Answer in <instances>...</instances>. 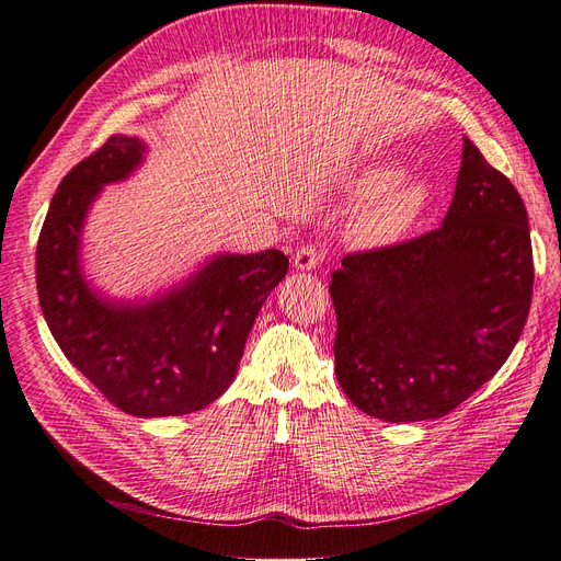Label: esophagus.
Masks as SVG:
<instances>
[{
    "instance_id": "34e87169",
    "label": "esophagus",
    "mask_w": 561,
    "mask_h": 561,
    "mask_svg": "<svg viewBox=\"0 0 561 561\" xmlns=\"http://www.w3.org/2000/svg\"><path fill=\"white\" fill-rule=\"evenodd\" d=\"M322 260H325V250H322L320 245H301L295 254V268H301V271H311L316 266L322 264Z\"/></svg>"
}]
</instances>
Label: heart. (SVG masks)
Listing matches in <instances>:
<instances>
[{
    "instance_id": "heart-1",
    "label": "heart",
    "mask_w": 561,
    "mask_h": 561,
    "mask_svg": "<svg viewBox=\"0 0 561 561\" xmlns=\"http://www.w3.org/2000/svg\"><path fill=\"white\" fill-rule=\"evenodd\" d=\"M396 178V171L390 168H375L360 178L363 192H377ZM426 192L416 182H398L388 186L377 198L369 203V208L363 215V231L371 241H388L410 227L412 219L423 208Z\"/></svg>"
}]
</instances>
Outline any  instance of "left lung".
I'll use <instances>...</instances> for the list:
<instances>
[{
    "mask_svg": "<svg viewBox=\"0 0 561 561\" xmlns=\"http://www.w3.org/2000/svg\"><path fill=\"white\" fill-rule=\"evenodd\" d=\"M534 293L522 196L463 138L443 227L351 252L334 271V371L365 414L439 419L496 375L524 330Z\"/></svg>",
    "mask_w": 561,
    "mask_h": 561,
    "instance_id": "8db88e82",
    "label": "left lung"
}]
</instances>
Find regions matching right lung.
<instances>
[{"label": "right lung", "mask_w": 561, "mask_h": 561, "mask_svg": "<svg viewBox=\"0 0 561 561\" xmlns=\"http://www.w3.org/2000/svg\"><path fill=\"white\" fill-rule=\"evenodd\" d=\"M142 154L138 138L112 135L62 178L37 243V293L67 360L114 407L133 416H180L229 388L287 257L280 250L219 254L138 307L95 295L79 266L83 219L103 184L128 178Z\"/></svg>", "instance_id": "add662e5"}]
</instances>
